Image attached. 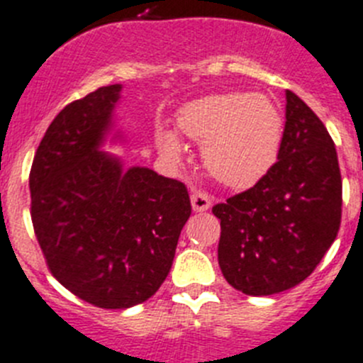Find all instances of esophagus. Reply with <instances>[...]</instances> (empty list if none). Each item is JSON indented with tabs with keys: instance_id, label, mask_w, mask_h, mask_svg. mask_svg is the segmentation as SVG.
I'll use <instances>...</instances> for the list:
<instances>
[{
	"instance_id": "esophagus-1",
	"label": "esophagus",
	"mask_w": 363,
	"mask_h": 363,
	"mask_svg": "<svg viewBox=\"0 0 363 363\" xmlns=\"http://www.w3.org/2000/svg\"><path fill=\"white\" fill-rule=\"evenodd\" d=\"M191 206H194V211H197V213L208 211L211 208L210 195H206L204 191H194L191 194Z\"/></svg>"
}]
</instances>
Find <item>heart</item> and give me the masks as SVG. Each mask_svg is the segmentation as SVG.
<instances>
[{
  "mask_svg": "<svg viewBox=\"0 0 363 363\" xmlns=\"http://www.w3.org/2000/svg\"><path fill=\"white\" fill-rule=\"evenodd\" d=\"M177 125L182 135L202 145L206 169L222 184L244 189L259 182L275 164L284 133L279 106L264 94H211L184 104ZM159 146L179 157L182 143L161 132Z\"/></svg>",
  "mask_w": 363,
  "mask_h": 363,
  "instance_id": "obj_1",
  "label": "heart"
}]
</instances>
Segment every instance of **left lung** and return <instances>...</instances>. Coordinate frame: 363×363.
<instances>
[{"instance_id":"left-lung-1","label":"left lung","mask_w":363,"mask_h":363,"mask_svg":"<svg viewBox=\"0 0 363 363\" xmlns=\"http://www.w3.org/2000/svg\"><path fill=\"white\" fill-rule=\"evenodd\" d=\"M277 159L253 188L213 206L218 266L238 291L275 295L308 279L335 242L342 175L324 123L291 90Z\"/></svg>"}]
</instances>
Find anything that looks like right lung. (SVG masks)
I'll list each match as a JSON object with an SVG mask.
<instances>
[{
	"instance_id": "right-lung-1",
	"label": "right lung",
	"mask_w": 363,
	"mask_h": 363,
	"mask_svg": "<svg viewBox=\"0 0 363 363\" xmlns=\"http://www.w3.org/2000/svg\"><path fill=\"white\" fill-rule=\"evenodd\" d=\"M121 84L67 104L32 162L30 215L52 275L103 309H126L155 295L168 277L188 189L153 169H125L101 152Z\"/></svg>"
}]
</instances>
